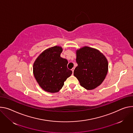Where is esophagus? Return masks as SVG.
Returning <instances> with one entry per match:
<instances>
[{
	"instance_id": "34e87169",
	"label": "esophagus",
	"mask_w": 133,
	"mask_h": 133,
	"mask_svg": "<svg viewBox=\"0 0 133 133\" xmlns=\"http://www.w3.org/2000/svg\"><path fill=\"white\" fill-rule=\"evenodd\" d=\"M71 70H72V71H73V73H74V68H73L71 69Z\"/></svg>"
}]
</instances>
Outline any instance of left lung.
Returning a JSON list of instances; mask_svg holds the SVG:
<instances>
[{"mask_svg":"<svg viewBox=\"0 0 133 133\" xmlns=\"http://www.w3.org/2000/svg\"><path fill=\"white\" fill-rule=\"evenodd\" d=\"M78 66L74 75L80 85L87 90H93L99 86L105 79L108 63L105 56L99 50L84 46L76 51Z\"/></svg>","mask_w":133,"mask_h":133,"instance_id":"1","label":"left lung"}]
</instances>
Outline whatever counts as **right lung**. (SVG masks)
<instances>
[{"label":"right lung","instance_id":"right-lung-1","mask_svg":"<svg viewBox=\"0 0 133 133\" xmlns=\"http://www.w3.org/2000/svg\"><path fill=\"white\" fill-rule=\"evenodd\" d=\"M62 50V48L58 46L49 48L41 54L34 63V77L46 92H58L72 74V71L67 68V60L60 57Z\"/></svg>","mask_w":133,"mask_h":133}]
</instances>
